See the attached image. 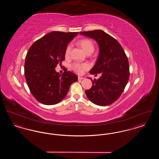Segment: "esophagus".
Here are the masks:
<instances>
[{"instance_id": "34e87169", "label": "esophagus", "mask_w": 159, "mask_h": 159, "mask_svg": "<svg viewBox=\"0 0 159 159\" xmlns=\"http://www.w3.org/2000/svg\"><path fill=\"white\" fill-rule=\"evenodd\" d=\"M83 77H80V76H78V80H83Z\"/></svg>"}]
</instances>
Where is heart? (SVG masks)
I'll use <instances>...</instances> for the list:
<instances>
[{
    "label": "heart",
    "instance_id": "obj_1",
    "mask_svg": "<svg viewBox=\"0 0 159 159\" xmlns=\"http://www.w3.org/2000/svg\"><path fill=\"white\" fill-rule=\"evenodd\" d=\"M79 43L84 50V51L88 54H91L93 52L95 49L94 43L90 39H83L79 41ZM71 50V45L68 44L65 49V56L66 57L70 55ZM70 67L77 73L82 74L83 73L84 71L87 70L89 68V65L88 63H80L78 62H75L71 64Z\"/></svg>",
    "mask_w": 159,
    "mask_h": 159
}]
</instances>
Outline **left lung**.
Instances as JSON below:
<instances>
[{"instance_id":"8db88e82","label":"left lung","mask_w":159,"mask_h":159,"mask_svg":"<svg viewBox=\"0 0 159 159\" xmlns=\"http://www.w3.org/2000/svg\"><path fill=\"white\" fill-rule=\"evenodd\" d=\"M80 34L95 39L99 46V54L91 74L101 75L92 80V86L85 91L93 104L108 106L119 98L129 79L128 57L119 42L101 30L80 31Z\"/></svg>"}]
</instances>
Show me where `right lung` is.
Instances as JSON below:
<instances>
[{
  "instance_id": "add662e5",
  "label": "right lung",
  "mask_w": 159,
  "mask_h": 159,
  "mask_svg": "<svg viewBox=\"0 0 159 159\" xmlns=\"http://www.w3.org/2000/svg\"><path fill=\"white\" fill-rule=\"evenodd\" d=\"M79 32L52 31L31 46L25 57L24 76L31 94L40 103L54 105L65 98L77 76L70 71L61 75L55 68L65 58V49Z\"/></svg>"
}]
</instances>
